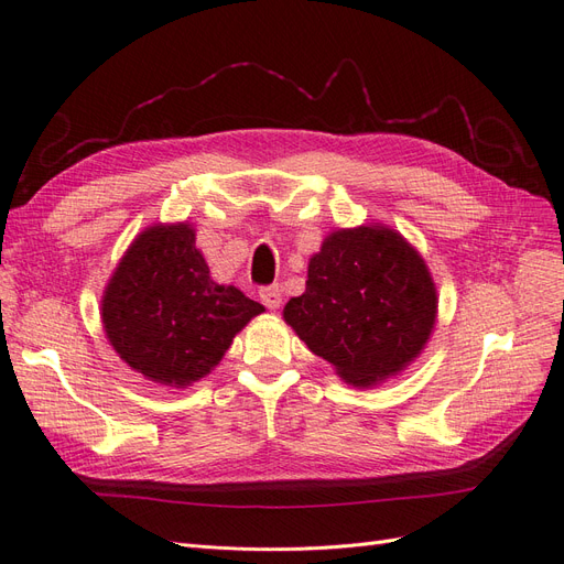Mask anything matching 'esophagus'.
<instances>
[{"label": "esophagus", "instance_id": "1", "mask_svg": "<svg viewBox=\"0 0 564 564\" xmlns=\"http://www.w3.org/2000/svg\"><path fill=\"white\" fill-rule=\"evenodd\" d=\"M259 296H261V301H263L265 308H270V311H278L280 305H282V289H280L278 284L263 286L261 292H259Z\"/></svg>", "mask_w": 564, "mask_h": 564}]
</instances>
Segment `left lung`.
<instances>
[{"instance_id":"8db88e82","label":"left lung","mask_w":564,"mask_h":564,"mask_svg":"<svg viewBox=\"0 0 564 564\" xmlns=\"http://www.w3.org/2000/svg\"><path fill=\"white\" fill-rule=\"evenodd\" d=\"M284 322L355 388L414 362L437 317V289L421 253L386 226L340 228L308 263L305 292Z\"/></svg>"}]
</instances>
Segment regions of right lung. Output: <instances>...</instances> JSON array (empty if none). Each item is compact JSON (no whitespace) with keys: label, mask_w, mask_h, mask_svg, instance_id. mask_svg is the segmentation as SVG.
Wrapping results in <instances>:
<instances>
[{"label":"right lung","mask_w":564,"mask_h":564,"mask_svg":"<svg viewBox=\"0 0 564 564\" xmlns=\"http://www.w3.org/2000/svg\"><path fill=\"white\" fill-rule=\"evenodd\" d=\"M261 303L216 284L187 224L145 228L117 263L100 301L110 346L148 381L185 388L220 362Z\"/></svg>","instance_id":"obj_1"}]
</instances>
